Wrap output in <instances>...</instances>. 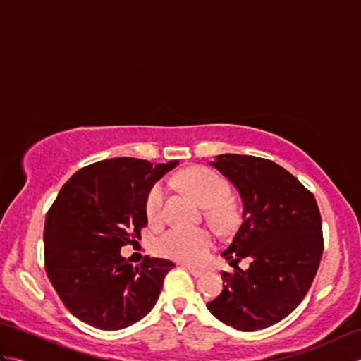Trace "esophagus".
I'll return each instance as SVG.
<instances>
[{"label":"esophagus","instance_id":"34e87169","mask_svg":"<svg viewBox=\"0 0 361 361\" xmlns=\"http://www.w3.org/2000/svg\"><path fill=\"white\" fill-rule=\"evenodd\" d=\"M181 267L183 268H186V270L192 274V276H195V278H200V276L203 274V271L202 270H198V268H194V267H190V265H186V264H181Z\"/></svg>","mask_w":361,"mask_h":361}]
</instances>
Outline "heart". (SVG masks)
<instances>
[{
    "label": "heart",
    "instance_id": "b5f03b06",
    "mask_svg": "<svg viewBox=\"0 0 361 361\" xmlns=\"http://www.w3.org/2000/svg\"><path fill=\"white\" fill-rule=\"evenodd\" d=\"M181 186L189 190L204 208H211V217L221 228L233 221V208L226 202L228 183L206 167H190L180 176ZM166 188L158 185L145 198V214L150 221L159 220L164 208ZM214 248V235L204 228H172L159 237L157 251L161 256L186 264H202Z\"/></svg>",
    "mask_w": 361,
    "mask_h": 361
}]
</instances>
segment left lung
Segmentation results:
<instances>
[{"label":"left lung","mask_w":361,"mask_h":361,"mask_svg":"<svg viewBox=\"0 0 361 361\" xmlns=\"http://www.w3.org/2000/svg\"><path fill=\"white\" fill-rule=\"evenodd\" d=\"M211 164L239 190L243 212L221 252L234 271H221L224 290L206 307L237 331L270 327L298 307L315 279L324 248L317 200L271 159L226 153ZM242 258L247 271L238 268Z\"/></svg>","instance_id":"obj_1"}]
</instances>
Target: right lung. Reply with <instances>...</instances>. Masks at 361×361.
Returning <instances> with one entry per match:
<instances>
[{
	"instance_id": "add662e5",
	"label": "right lung",
	"mask_w": 361,
	"mask_h": 361,
	"mask_svg": "<svg viewBox=\"0 0 361 361\" xmlns=\"http://www.w3.org/2000/svg\"><path fill=\"white\" fill-rule=\"evenodd\" d=\"M178 161L111 158L68 180L44 221V268L65 307L102 331L135 324L153 309L171 260L144 256L133 267L121 248L141 239L145 198Z\"/></svg>"
}]
</instances>
